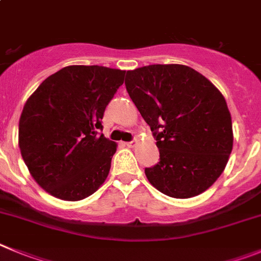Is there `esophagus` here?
<instances>
[{
    "label": "esophagus",
    "mask_w": 261,
    "mask_h": 261,
    "mask_svg": "<svg viewBox=\"0 0 261 261\" xmlns=\"http://www.w3.org/2000/svg\"><path fill=\"white\" fill-rule=\"evenodd\" d=\"M136 143H137V141L136 140H132V141H129V142H125V145L128 147H135L136 146Z\"/></svg>",
    "instance_id": "obj_1"
}]
</instances>
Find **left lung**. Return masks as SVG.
<instances>
[{
    "mask_svg": "<svg viewBox=\"0 0 261 261\" xmlns=\"http://www.w3.org/2000/svg\"><path fill=\"white\" fill-rule=\"evenodd\" d=\"M129 97L151 128L159 163L145 168L154 188L172 198L195 197L225 169L233 149L231 116L214 84L184 64L126 71Z\"/></svg>",
    "mask_w": 261,
    "mask_h": 261,
    "instance_id": "left-lung-1",
    "label": "left lung"
}]
</instances>
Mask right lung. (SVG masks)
<instances>
[{
  "mask_svg": "<svg viewBox=\"0 0 261 261\" xmlns=\"http://www.w3.org/2000/svg\"><path fill=\"white\" fill-rule=\"evenodd\" d=\"M124 76L125 71L109 67H64L25 102L19 120L21 156L36 182L53 197L81 200L109 176L118 145L97 130Z\"/></svg>",
  "mask_w": 261,
  "mask_h": 261,
  "instance_id": "obj_1",
  "label": "right lung"
}]
</instances>
